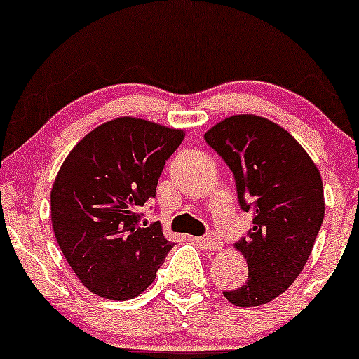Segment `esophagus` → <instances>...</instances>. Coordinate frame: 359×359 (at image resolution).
<instances>
[{"mask_svg": "<svg viewBox=\"0 0 359 359\" xmlns=\"http://www.w3.org/2000/svg\"><path fill=\"white\" fill-rule=\"evenodd\" d=\"M199 242L203 243L208 250H219V247H222V242H219V238L216 237V235H208L206 238H201Z\"/></svg>", "mask_w": 359, "mask_h": 359, "instance_id": "esophagus-1", "label": "esophagus"}]
</instances>
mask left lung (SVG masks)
Returning a JSON list of instances; mask_svg holds the SVG:
<instances>
[{"instance_id": "obj_1", "label": "left lung", "mask_w": 359, "mask_h": 359, "mask_svg": "<svg viewBox=\"0 0 359 359\" xmlns=\"http://www.w3.org/2000/svg\"><path fill=\"white\" fill-rule=\"evenodd\" d=\"M204 140L233 172L240 208L254 212V226L235 243L249 278L223 297L237 306L264 305L293 285L312 254L325 212L320 172L302 144L266 117H226Z\"/></svg>"}]
</instances>
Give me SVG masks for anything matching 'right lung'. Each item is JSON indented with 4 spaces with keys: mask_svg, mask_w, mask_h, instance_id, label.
<instances>
[{
    "mask_svg": "<svg viewBox=\"0 0 359 359\" xmlns=\"http://www.w3.org/2000/svg\"><path fill=\"white\" fill-rule=\"evenodd\" d=\"M182 129L119 117L90 131L62 161L50 191V222L62 255L102 298L131 300L155 279L173 243L140 208L155 198Z\"/></svg>",
    "mask_w": 359,
    "mask_h": 359,
    "instance_id": "1",
    "label": "right lung"
}]
</instances>
